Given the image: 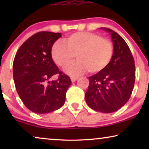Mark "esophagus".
I'll list each match as a JSON object with an SVG mask.
<instances>
[{
  "label": "esophagus",
  "instance_id": "esophagus-1",
  "mask_svg": "<svg viewBox=\"0 0 149 149\" xmlns=\"http://www.w3.org/2000/svg\"><path fill=\"white\" fill-rule=\"evenodd\" d=\"M70 79H71V81H72V82H74V81H76L77 79H78V77H71Z\"/></svg>",
  "mask_w": 149,
  "mask_h": 149
}]
</instances>
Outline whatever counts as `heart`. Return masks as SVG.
Masks as SVG:
<instances>
[{
    "label": "heart",
    "mask_w": 149,
    "mask_h": 149,
    "mask_svg": "<svg viewBox=\"0 0 149 149\" xmlns=\"http://www.w3.org/2000/svg\"><path fill=\"white\" fill-rule=\"evenodd\" d=\"M52 57L60 67L67 66L68 74L77 76L88 71L90 74L102 72L109 66L114 55V46L111 40L97 34L78 32L64 39V43L56 42L52 47Z\"/></svg>",
    "instance_id": "b5f03b06"
}]
</instances>
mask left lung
Masks as SVG:
<instances>
[{
	"label": "left lung",
	"instance_id": "8db88e82",
	"mask_svg": "<svg viewBox=\"0 0 149 149\" xmlns=\"http://www.w3.org/2000/svg\"><path fill=\"white\" fill-rule=\"evenodd\" d=\"M104 29L111 33L114 55L104 70L89 77L85 97L91 109L111 113L121 109L131 97L136 79L135 62L125 40L113 30Z\"/></svg>",
	"mask_w": 149,
	"mask_h": 149
}]
</instances>
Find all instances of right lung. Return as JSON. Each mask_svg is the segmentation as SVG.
Masks as SVG:
<instances>
[{"mask_svg": "<svg viewBox=\"0 0 149 149\" xmlns=\"http://www.w3.org/2000/svg\"><path fill=\"white\" fill-rule=\"evenodd\" d=\"M61 33L42 31L28 38L16 53L13 64L15 88L24 104L38 114H46L64 105L70 78L59 70L52 47ZM56 74V81L49 79Z\"/></svg>", "mask_w": 149, "mask_h": 149, "instance_id": "1", "label": "right lung"}]
</instances>
